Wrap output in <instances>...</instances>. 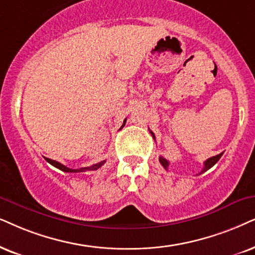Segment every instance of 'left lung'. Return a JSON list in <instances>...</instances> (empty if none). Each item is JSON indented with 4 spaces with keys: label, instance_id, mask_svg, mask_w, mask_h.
I'll return each mask as SVG.
<instances>
[{
    "label": "left lung",
    "instance_id": "1",
    "mask_svg": "<svg viewBox=\"0 0 255 255\" xmlns=\"http://www.w3.org/2000/svg\"><path fill=\"white\" fill-rule=\"evenodd\" d=\"M150 134H151V136L155 138V136H154V133H153V131H151V130H150ZM222 154H224V153H220V154H218V155L212 156V157H209L208 160H206L205 163H204V168H202V170H201V172H200V174L206 172V170H208L209 168H212V167H213V166L215 165V163H217L218 161L220 160V157L222 156ZM159 160H160L161 165L163 166V168H165L166 170H168V166H169L168 161H167V160L165 159V157H162V156H160Z\"/></svg>",
    "mask_w": 255,
    "mask_h": 255
}]
</instances>
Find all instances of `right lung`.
Instances as JSON below:
<instances>
[{"label": "right lung", "instance_id": "add662e5", "mask_svg": "<svg viewBox=\"0 0 255 255\" xmlns=\"http://www.w3.org/2000/svg\"><path fill=\"white\" fill-rule=\"evenodd\" d=\"M126 121H127V120L124 121V125H122V127H124V126L126 125ZM46 160L50 163V165H53L54 167H56V168H59V169L63 170V172H67V173H79V172H85V170H95V169L100 168V167H101L106 162V160H105V161H101V162H99V163H95V165H93L90 167H85V168H80V169H72V168H68V167L62 165V163L57 162V161H55V160L47 159V157H46Z\"/></svg>", "mask_w": 255, "mask_h": 255}]
</instances>
